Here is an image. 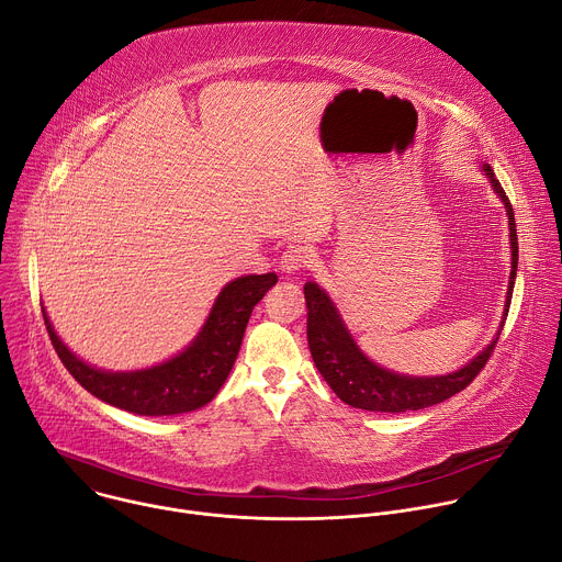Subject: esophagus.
Listing matches in <instances>:
<instances>
[{
	"mask_svg": "<svg viewBox=\"0 0 562 562\" xmlns=\"http://www.w3.org/2000/svg\"><path fill=\"white\" fill-rule=\"evenodd\" d=\"M311 262V251L308 247H302V245H291L284 254H282V260H280V269L282 273H295L300 271L302 267H306Z\"/></svg>",
	"mask_w": 562,
	"mask_h": 562,
	"instance_id": "esophagus-1",
	"label": "esophagus"
}]
</instances>
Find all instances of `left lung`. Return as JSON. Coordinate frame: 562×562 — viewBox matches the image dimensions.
I'll return each instance as SVG.
<instances>
[{
	"label": "left lung",
	"mask_w": 562,
	"mask_h": 562,
	"mask_svg": "<svg viewBox=\"0 0 562 562\" xmlns=\"http://www.w3.org/2000/svg\"><path fill=\"white\" fill-rule=\"evenodd\" d=\"M483 173L487 176L492 189L505 204L507 220H509V245H512V273H509V286L505 297V311H503L501 327L494 340L458 371H451L445 375L395 373L375 364L371 358L362 353V349L358 347L351 331L347 329L345 319L336 302L329 297V293L315 282H306L304 300L308 308L306 313L308 351L313 356L317 371L323 373V378L327 380V384L334 389V393L342 400V403L356 409L384 412V414L418 412V409L438 405L442 400L462 391L487 364L512 304L516 269H518V235H516L514 209L501 182L496 180L492 167L483 165Z\"/></svg>",
	"instance_id": "8db88e82"
}]
</instances>
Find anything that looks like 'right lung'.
<instances>
[{
	"label": "right lung",
	"instance_id": "obj_1",
	"mask_svg": "<svg viewBox=\"0 0 562 562\" xmlns=\"http://www.w3.org/2000/svg\"><path fill=\"white\" fill-rule=\"evenodd\" d=\"M278 282L276 273L243 276L222 286L202 329L178 356L135 371H106L77 358L55 334L46 308L44 325L68 373L106 405L137 416L195 412L217 395L243 345L254 306Z\"/></svg>",
	"mask_w": 562,
	"mask_h": 562
}]
</instances>
